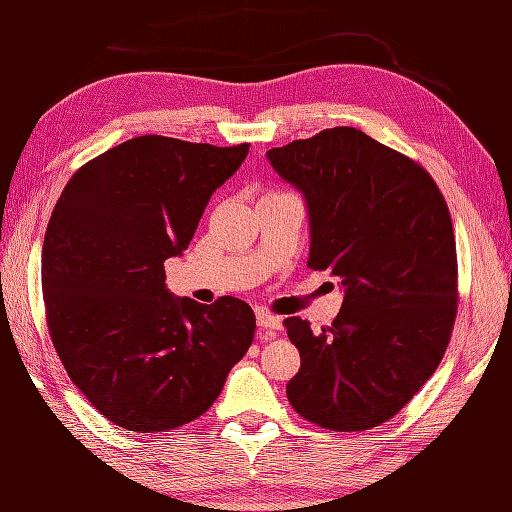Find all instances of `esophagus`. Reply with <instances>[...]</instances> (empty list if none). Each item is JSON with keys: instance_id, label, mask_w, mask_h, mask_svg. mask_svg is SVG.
Instances as JSON below:
<instances>
[{"instance_id": "obj_1", "label": "esophagus", "mask_w": 512, "mask_h": 512, "mask_svg": "<svg viewBox=\"0 0 512 512\" xmlns=\"http://www.w3.org/2000/svg\"><path fill=\"white\" fill-rule=\"evenodd\" d=\"M257 325L262 339H275L281 330V319L270 312H257Z\"/></svg>"}]
</instances>
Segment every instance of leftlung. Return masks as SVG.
<instances>
[{"instance_id":"left-lung-1","label":"left lung","mask_w":512,"mask_h":512,"mask_svg":"<svg viewBox=\"0 0 512 512\" xmlns=\"http://www.w3.org/2000/svg\"><path fill=\"white\" fill-rule=\"evenodd\" d=\"M308 204V268L345 290L330 328L284 321L301 367L292 409L332 431L394 418L436 372L458 312L455 235L438 184L361 129L332 127L268 151Z\"/></svg>"}]
</instances>
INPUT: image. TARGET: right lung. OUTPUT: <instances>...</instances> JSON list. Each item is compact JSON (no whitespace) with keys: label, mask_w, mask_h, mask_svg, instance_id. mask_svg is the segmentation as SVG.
Segmentation results:
<instances>
[{"label":"right lung","mask_w":512,"mask_h":512,"mask_svg":"<svg viewBox=\"0 0 512 512\" xmlns=\"http://www.w3.org/2000/svg\"><path fill=\"white\" fill-rule=\"evenodd\" d=\"M248 147L138 136L85 162L54 204L41 255L48 330L72 383L118 427L200 418L253 343L246 301L202 306L165 286V262Z\"/></svg>","instance_id":"add662e5"}]
</instances>
